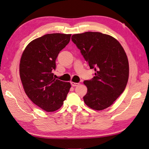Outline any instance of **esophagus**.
I'll return each instance as SVG.
<instances>
[{
    "label": "esophagus",
    "instance_id": "1",
    "mask_svg": "<svg viewBox=\"0 0 149 149\" xmlns=\"http://www.w3.org/2000/svg\"><path fill=\"white\" fill-rule=\"evenodd\" d=\"M71 84L73 86H78L79 84V83H74V82L71 81Z\"/></svg>",
    "mask_w": 149,
    "mask_h": 149
}]
</instances>
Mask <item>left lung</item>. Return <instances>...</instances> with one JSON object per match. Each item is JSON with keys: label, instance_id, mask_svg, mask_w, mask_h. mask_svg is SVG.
<instances>
[{"label": "left lung", "instance_id": "obj_1", "mask_svg": "<svg viewBox=\"0 0 149 149\" xmlns=\"http://www.w3.org/2000/svg\"><path fill=\"white\" fill-rule=\"evenodd\" d=\"M71 40L95 71L93 78L84 81L88 88L84 101L94 110L104 109L123 93L128 81L129 61L124 49L116 38L100 32L74 34Z\"/></svg>", "mask_w": 149, "mask_h": 149}]
</instances>
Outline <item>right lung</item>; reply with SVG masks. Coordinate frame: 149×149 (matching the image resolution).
Returning a JSON list of instances; mask_svg holds the SVG:
<instances>
[{"label": "right lung", "mask_w": 149, "mask_h": 149, "mask_svg": "<svg viewBox=\"0 0 149 149\" xmlns=\"http://www.w3.org/2000/svg\"><path fill=\"white\" fill-rule=\"evenodd\" d=\"M71 34L50 33L31 41L26 47L20 62V77L24 91L35 104L47 112L63 104L71 88L69 82L53 77L56 59L70 41Z\"/></svg>", "instance_id": "right-lung-1"}]
</instances>
